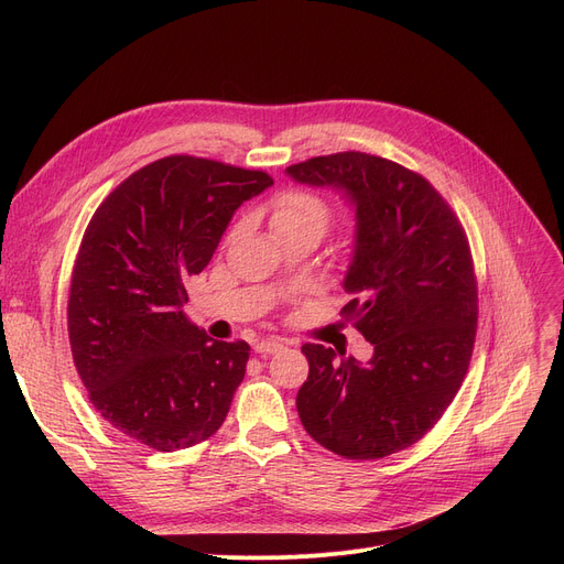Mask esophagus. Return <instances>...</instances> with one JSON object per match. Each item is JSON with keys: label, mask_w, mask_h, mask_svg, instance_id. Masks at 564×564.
I'll return each mask as SVG.
<instances>
[{"label": "esophagus", "mask_w": 564, "mask_h": 564, "mask_svg": "<svg viewBox=\"0 0 564 564\" xmlns=\"http://www.w3.org/2000/svg\"><path fill=\"white\" fill-rule=\"evenodd\" d=\"M253 349H256L258 354H274V351L283 349V343L276 340V338H267V340H258V343L253 345Z\"/></svg>", "instance_id": "1"}]
</instances>
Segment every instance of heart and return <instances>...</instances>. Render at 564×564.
<instances>
[{
	"label": "heart",
	"instance_id": "obj_1",
	"mask_svg": "<svg viewBox=\"0 0 564 564\" xmlns=\"http://www.w3.org/2000/svg\"><path fill=\"white\" fill-rule=\"evenodd\" d=\"M332 205L311 192H285L272 205V228L279 240L300 232L324 235L332 224Z\"/></svg>",
	"mask_w": 564,
	"mask_h": 564
}]
</instances>
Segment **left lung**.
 I'll return each mask as SVG.
<instances>
[{"instance_id":"1","label":"left lung","mask_w":564,"mask_h":564,"mask_svg":"<svg viewBox=\"0 0 564 564\" xmlns=\"http://www.w3.org/2000/svg\"><path fill=\"white\" fill-rule=\"evenodd\" d=\"M294 183L354 207L343 313L375 347L368 364L306 343L297 393L306 432L347 459H381L423 438L457 395L476 343L478 285L464 228L425 181L391 160L336 153L292 164Z\"/></svg>"}]
</instances>
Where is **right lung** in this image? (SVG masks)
<instances>
[{"mask_svg":"<svg viewBox=\"0 0 564 564\" xmlns=\"http://www.w3.org/2000/svg\"><path fill=\"white\" fill-rule=\"evenodd\" d=\"M272 185L264 171L171 155L100 203L73 267L68 336L88 400L113 430L173 453L226 421L251 347L189 322L185 285L237 207Z\"/></svg>","mask_w":564,"mask_h":564,"instance_id":"right-lung-1","label":"right lung"}]
</instances>
